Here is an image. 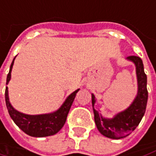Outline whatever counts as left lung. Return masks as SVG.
Returning a JSON list of instances; mask_svg holds the SVG:
<instances>
[{
  "label": "left lung",
  "instance_id": "8db88e82",
  "mask_svg": "<svg viewBox=\"0 0 156 156\" xmlns=\"http://www.w3.org/2000/svg\"><path fill=\"white\" fill-rule=\"evenodd\" d=\"M127 59L135 64L137 78V94L132 104L123 112L116 114L112 119H105L94 108L95 97L92 94V105L95 125L101 134L112 139H120L131 134L142 120L147 104V78L144 71L143 62L141 58L135 55L129 56Z\"/></svg>",
  "mask_w": 156,
  "mask_h": 156
}]
</instances>
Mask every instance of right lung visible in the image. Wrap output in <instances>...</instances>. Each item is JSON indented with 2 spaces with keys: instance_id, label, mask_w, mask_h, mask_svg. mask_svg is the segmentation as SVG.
I'll list each match as a JSON object with an SVG mask.
<instances>
[{
  "instance_id": "1",
  "label": "right lung",
  "mask_w": 156,
  "mask_h": 156,
  "mask_svg": "<svg viewBox=\"0 0 156 156\" xmlns=\"http://www.w3.org/2000/svg\"><path fill=\"white\" fill-rule=\"evenodd\" d=\"M14 60L15 58L13 59V62L9 68L6 85H8L9 81L10 80ZM79 89L70 94L67 97V99L65 100L62 105L56 112L52 113H48V114L28 115V114L22 113V112H18L17 110H15L9 103L8 87L5 90V101H6V105H7L9 116L21 130H23L26 134L29 135L31 136L43 137V136H48L56 134L57 132L61 130V129L63 127V125L66 122L69 109L72 105V103Z\"/></svg>"
}]
</instances>
